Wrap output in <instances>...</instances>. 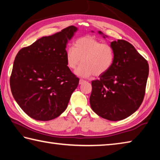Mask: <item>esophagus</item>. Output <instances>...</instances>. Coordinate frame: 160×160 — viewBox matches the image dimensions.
Here are the masks:
<instances>
[{
  "instance_id": "obj_1",
  "label": "esophagus",
  "mask_w": 160,
  "mask_h": 160,
  "mask_svg": "<svg viewBox=\"0 0 160 160\" xmlns=\"http://www.w3.org/2000/svg\"><path fill=\"white\" fill-rule=\"evenodd\" d=\"M84 82H85V80H82V79H80V81H79V84H80V85H82V84H83Z\"/></svg>"
}]
</instances>
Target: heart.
I'll return each mask as SVG.
<instances>
[{"label":"heart","instance_id":"heart-1","mask_svg":"<svg viewBox=\"0 0 160 160\" xmlns=\"http://www.w3.org/2000/svg\"><path fill=\"white\" fill-rule=\"evenodd\" d=\"M65 58L67 66L72 70L82 61V64L75 73L88 78L94 75L99 76L109 71L114 62L115 51L112 45L88 35L77 39L74 47L67 48Z\"/></svg>","mask_w":160,"mask_h":160}]
</instances>
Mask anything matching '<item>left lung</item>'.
<instances>
[{"label": "left lung", "instance_id": "1", "mask_svg": "<svg viewBox=\"0 0 160 160\" xmlns=\"http://www.w3.org/2000/svg\"><path fill=\"white\" fill-rule=\"evenodd\" d=\"M98 33L107 37L101 31ZM110 45L115 51L114 62L109 71L99 75V80L92 81L90 102L97 115L116 121L128 117L141 105L149 65L127 41L118 39Z\"/></svg>", "mask_w": 160, "mask_h": 160}]
</instances>
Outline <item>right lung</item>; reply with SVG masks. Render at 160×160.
Segmentation results:
<instances>
[{
	"mask_svg": "<svg viewBox=\"0 0 160 160\" xmlns=\"http://www.w3.org/2000/svg\"><path fill=\"white\" fill-rule=\"evenodd\" d=\"M78 28L70 26L60 32L40 38L19 51L13 63L10 85L19 106L31 118L50 121L68 104L79 78L67 66L68 42Z\"/></svg>",
	"mask_w": 160,
	"mask_h": 160,
	"instance_id": "obj_1",
	"label": "right lung"
}]
</instances>
